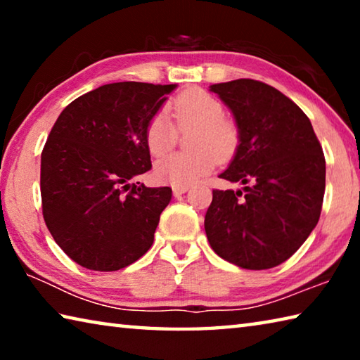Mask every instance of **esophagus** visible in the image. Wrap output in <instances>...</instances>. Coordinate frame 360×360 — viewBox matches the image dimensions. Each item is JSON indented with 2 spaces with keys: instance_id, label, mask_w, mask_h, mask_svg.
Instances as JSON below:
<instances>
[{
  "instance_id": "1",
  "label": "esophagus",
  "mask_w": 360,
  "mask_h": 360,
  "mask_svg": "<svg viewBox=\"0 0 360 360\" xmlns=\"http://www.w3.org/2000/svg\"><path fill=\"white\" fill-rule=\"evenodd\" d=\"M187 191H188V186H174V187H173V193H174V197H179V195L186 193Z\"/></svg>"
}]
</instances>
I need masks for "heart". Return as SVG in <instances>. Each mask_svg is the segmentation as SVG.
<instances>
[{
  "label": "heart",
  "instance_id": "1",
  "mask_svg": "<svg viewBox=\"0 0 360 360\" xmlns=\"http://www.w3.org/2000/svg\"><path fill=\"white\" fill-rule=\"evenodd\" d=\"M169 112L181 131L193 129L191 152H174L155 162L154 174L160 182L188 186L202 179L216 167L217 160H229L240 143V130L224 115V106L216 96L200 89L179 94L169 106ZM165 112H157L146 125V146L152 155H163L178 139V130Z\"/></svg>",
  "mask_w": 360,
  "mask_h": 360
}]
</instances>
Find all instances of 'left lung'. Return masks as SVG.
Instances as JSON below:
<instances>
[{
    "label": "left lung",
    "instance_id": "obj_1",
    "mask_svg": "<svg viewBox=\"0 0 360 360\" xmlns=\"http://www.w3.org/2000/svg\"><path fill=\"white\" fill-rule=\"evenodd\" d=\"M240 130V143L219 178L243 191H212L205 231L219 257L246 270L288 260L319 221L326 158L300 108L271 85L236 79L212 84Z\"/></svg>",
    "mask_w": 360,
    "mask_h": 360
}]
</instances>
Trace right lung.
<instances>
[{
    "instance_id": "obj_1",
    "label": "right lung",
    "mask_w": 360,
    "mask_h": 360,
    "mask_svg": "<svg viewBox=\"0 0 360 360\" xmlns=\"http://www.w3.org/2000/svg\"><path fill=\"white\" fill-rule=\"evenodd\" d=\"M176 87L101 85L70 103L52 127L41 154L42 216L57 245L81 266L120 270L154 243L172 188L130 181L152 168L146 125Z\"/></svg>"
}]
</instances>
